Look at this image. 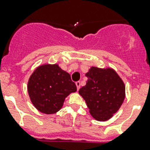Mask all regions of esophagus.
Masks as SVG:
<instances>
[{"label":"esophagus","mask_w":150,"mask_h":150,"mask_svg":"<svg viewBox=\"0 0 150 150\" xmlns=\"http://www.w3.org/2000/svg\"><path fill=\"white\" fill-rule=\"evenodd\" d=\"M75 85H76V86H77V89L79 90V88H80V81H78L75 82Z\"/></svg>","instance_id":"obj_1"}]
</instances>
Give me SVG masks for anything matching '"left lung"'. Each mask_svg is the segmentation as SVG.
I'll list each match as a JSON object with an SVG mask.
<instances>
[{
	"label": "left lung",
	"mask_w": 150,
	"mask_h": 150,
	"mask_svg": "<svg viewBox=\"0 0 150 150\" xmlns=\"http://www.w3.org/2000/svg\"><path fill=\"white\" fill-rule=\"evenodd\" d=\"M86 85L79 89L90 114L98 121H106L119 109L125 98V85L112 69L92 67L86 74Z\"/></svg>",
	"instance_id": "left-lung-1"
}]
</instances>
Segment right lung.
Listing matches in <instances>:
<instances>
[{"label":"right lung","mask_w":150,"mask_h":150,"mask_svg":"<svg viewBox=\"0 0 150 150\" xmlns=\"http://www.w3.org/2000/svg\"><path fill=\"white\" fill-rule=\"evenodd\" d=\"M28 91L31 103L41 112L53 114L62 107L71 92L77 91L69 73L58 64H44L35 69L28 80Z\"/></svg>","instance_id":"obj_1"}]
</instances>
